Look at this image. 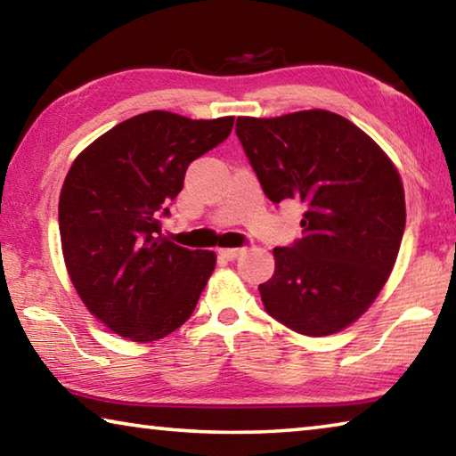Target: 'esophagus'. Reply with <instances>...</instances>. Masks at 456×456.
<instances>
[{"instance_id": "34e87169", "label": "esophagus", "mask_w": 456, "mask_h": 456, "mask_svg": "<svg viewBox=\"0 0 456 456\" xmlns=\"http://www.w3.org/2000/svg\"><path fill=\"white\" fill-rule=\"evenodd\" d=\"M245 249H243V247H233V249H221L219 253H221V256L223 257H225V259H229V261H233V259H237L239 256H241V253H243Z\"/></svg>"}]
</instances>
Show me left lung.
Instances as JSON below:
<instances>
[{"label": "left lung", "instance_id": "8db88e82", "mask_svg": "<svg viewBox=\"0 0 456 456\" xmlns=\"http://www.w3.org/2000/svg\"><path fill=\"white\" fill-rule=\"evenodd\" d=\"M235 133L267 199L304 205L302 237L275 247V272L259 285L265 312L297 334H336L368 310L395 267L403 181L380 146L334 112L241 117Z\"/></svg>", "mask_w": 456, "mask_h": 456}]
</instances>
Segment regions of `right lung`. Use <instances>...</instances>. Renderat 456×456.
Instances as JSON below:
<instances>
[{"mask_svg": "<svg viewBox=\"0 0 456 456\" xmlns=\"http://www.w3.org/2000/svg\"><path fill=\"white\" fill-rule=\"evenodd\" d=\"M233 117L191 120L152 110L96 138L60 192L66 267L96 318L133 342H154L191 318L215 269L213 251L160 235L192 160L231 134Z\"/></svg>", "mask_w": 456, "mask_h": 456, "instance_id": "1", "label": "right lung"}]
</instances>
